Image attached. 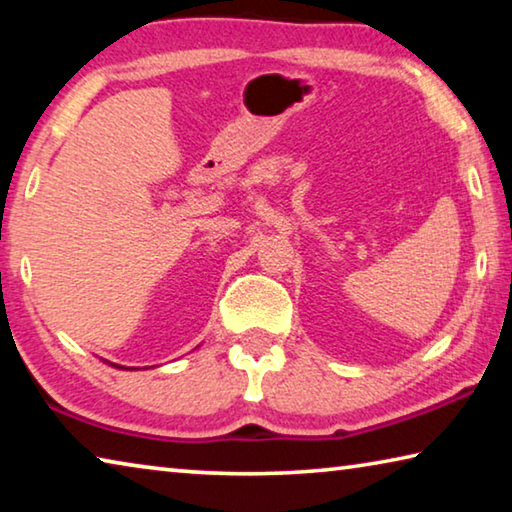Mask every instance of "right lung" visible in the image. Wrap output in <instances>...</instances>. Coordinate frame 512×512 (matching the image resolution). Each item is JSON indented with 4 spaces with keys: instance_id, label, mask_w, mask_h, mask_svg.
<instances>
[{
    "instance_id": "obj_1",
    "label": "right lung",
    "mask_w": 512,
    "mask_h": 512,
    "mask_svg": "<svg viewBox=\"0 0 512 512\" xmlns=\"http://www.w3.org/2000/svg\"><path fill=\"white\" fill-rule=\"evenodd\" d=\"M114 366H116V364H114ZM116 368H123V366H116Z\"/></svg>"
}]
</instances>
